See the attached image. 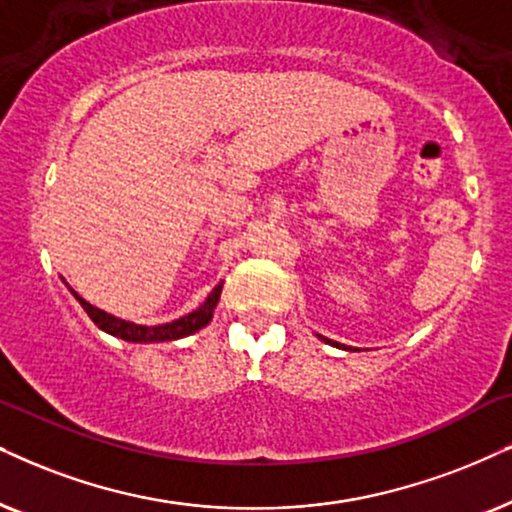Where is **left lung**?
Here are the masks:
<instances>
[{
	"label": "left lung",
	"mask_w": 512,
	"mask_h": 512,
	"mask_svg": "<svg viewBox=\"0 0 512 512\" xmlns=\"http://www.w3.org/2000/svg\"><path fill=\"white\" fill-rule=\"evenodd\" d=\"M319 338H321V340H326V342H328V345H333V347H342V349H349V347H345V345H340V342H333V340L323 338V335H319Z\"/></svg>",
	"instance_id": "obj_1"
}]
</instances>
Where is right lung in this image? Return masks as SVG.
Masks as SVG:
<instances>
[{"label":"right lung","mask_w":512,"mask_h":512,"mask_svg":"<svg viewBox=\"0 0 512 512\" xmlns=\"http://www.w3.org/2000/svg\"><path fill=\"white\" fill-rule=\"evenodd\" d=\"M70 293L75 295V300L82 304V309L89 314V319H92L103 333L115 335V338H122L127 342H165V340L186 338V335L198 333L200 328L208 326V323L212 321V314H215L219 295H222V283L212 288V293L205 297V302L200 304L198 309H193L191 314L181 316V319H177V321L163 323V326H139V323L118 319V316L106 314L103 309L94 307V304H89L87 300H82V297L77 295L73 288H70Z\"/></svg>","instance_id":"right-lung-1"}]
</instances>
